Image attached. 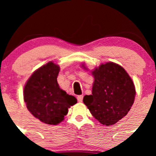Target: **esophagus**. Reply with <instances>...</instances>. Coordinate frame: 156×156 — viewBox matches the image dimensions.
Listing matches in <instances>:
<instances>
[{
	"mask_svg": "<svg viewBox=\"0 0 156 156\" xmlns=\"http://www.w3.org/2000/svg\"><path fill=\"white\" fill-rule=\"evenodd\" d=\"M83 97H84V96H83V95H79V96H78V97H77V99H78V101L79 102V103H81V102L83 101Z\"/></svg>",
	"mask_w": 156,
	"mask_h": 156,
	"instance_id": "1",
	"label": "esophagus"
}]
</instances>
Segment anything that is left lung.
Masks as SVG:
<instances>
[{
  "label": "left lung",
  "mask_w": 156,
  "mask_h": 156,
  "mask_svg": "<svg viewBox=\"0 0 156 156\" xmlns=\"http://www.w3.org/2000/svg\"><path fill=\"white\" fill-rule=\"evenodd\" d=\"M92 75V94L84 96L83 102L100 123L115 125L133 104L136 90L133 81L124 68L114 62L102 64Z\"/></svg>",
  "instance_id": "1"
}]
</instances>
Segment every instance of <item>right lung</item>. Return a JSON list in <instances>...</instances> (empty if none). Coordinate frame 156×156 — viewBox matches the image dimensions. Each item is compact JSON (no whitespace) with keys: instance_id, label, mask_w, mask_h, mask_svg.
I'll return each mask as SVG.
<instances>
[{"instance_id":"right-lung-1","label":"right lung","mask_w":156,"mask_h":156,"mask_svg":"<svg viewBox=\"0 0 156 156\" xmlns=\"http://www.w3.org/2000/svg\"><path fill=\"white\" fill-rule=\"evenodd\" d=\"M59 66L53 62L35 71L24 87V100L29 111L41 122L58 125L77 99L59 88L57 76Z\"/></svg>"}]
</instances>
